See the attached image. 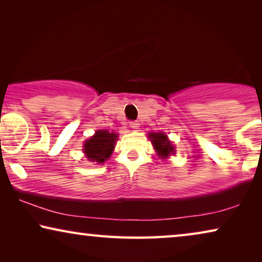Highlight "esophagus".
Masks as SVG:
<instances>
[{"label":"esophagus","instance_id":"esophagus-1","mask_svg":"<svg viewBox=\"0 0 262 262\" xmlns=\"http://www.w3.org/2000/svg\"><path fill=\"white\" fill-rule=\"evenodd\" d=\"M130 127L134 128V130H137V128L139 127L138 121H130Z\"/></svg>","mask_w":262,"mask_h":262}]
</instances>
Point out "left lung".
<instances>
[{"label":"left lung","instance_id":"obj_1","mask_svg":"<svg viewBox=\"0 0 262 262\" xmlns=\"http://www.w3.org/2000/svg\"><path fill=\"white\" fill-rule=\"evenodd\" d=\"M149 138L151 141L154 148L159 154L160 157L162 159H166L170 155V154L174 152V146L171 145L169 139L167 138V136L160 132V134H149Z\"/></svg>","mask_w":262,"mask_h":262}]
</instances>
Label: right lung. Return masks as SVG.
<instances>
[{
    "label": "right lung",
    "instance_id": "right-lung-1",
    "mask_svg": "<svg viewBox=\"0 0 262 262\" xmlns=\"http://www.w3.org/2000/svg\"><path fill=\"white\" fill-rule=\"evenodd\" d=\"M117 134L107 130H99L91 139L85 141L83 150L89 161L103 163L110 159L117 141Z\"/></svg>",
    "mask_w": 262,
    "mask_h": 262
}]
</instances>
